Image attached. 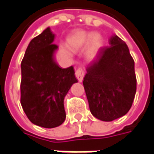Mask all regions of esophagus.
<instances>
[{
    "mask_svg": "<svg viewBox=\"0 0 154 154\" xmlns=\"http://www.w3.org/2000/svg\"><path fill=\"white\" fill-rule=\"evenodd\" d=\"M75 75H76V77L77 78V80L79 81L80 82H82V80H83L84 75H85V70H84V68H82V67H78L77 70H76Z\"/></svg>",
    "mask_w": 154,
    "mask_h": 154,
    "instance_id": "1",
    "label": "esophagus"
}]
</instances>
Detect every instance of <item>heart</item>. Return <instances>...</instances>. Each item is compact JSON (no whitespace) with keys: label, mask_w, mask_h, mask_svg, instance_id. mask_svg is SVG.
<instances>
[{"label":"heart","mask_w":154,"mask_h":154,"mask_svg":"<svg viewBox=\"0 0 154 154\" xmlns=\"http://www.w3.org/2000/svg\"><path fill=\"white\" fill-rule=\"evenodd\" d=\"M87 44V54L91 58H93L103 47V37L99 33H91L87 31H77L71 35L67 39V45L72 50L81 49ZM65 53L69 54L65 51Z\"/></svg>","instance_id":"obj_1"}]
</instances>
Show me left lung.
Wrapping results in <instances>:
<instances>
[{"label": "left lung", "instance_id": "1", "mask_svg": "<svg viewBox=\"0 0 154 154\" xmlns=\"http://www.w3.org/2000/svg\"><path fill=\"white\" fill-rule=\"evenodd\" d=\"M110 46L100 49L97 60L89 64L83 86L89 108L96 118L112 121L125 116L136 93L134 61L127 44L117 35Z\"/></svg>", "mask_w": 154, "mask_h": 154}]
</instances>
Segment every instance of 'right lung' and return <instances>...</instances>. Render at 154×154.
Listing matches in <instances>:
<instances>
[{
	"label": "right lung",
	"mask_w": 154,
	"mask_h": 154,
	"mask_svg": "<svg viewBox=\"0 0 154 154\" xmlns=\"http://www.w3.org/2000/svg\"><path fill=\"white\" fill-rule=\"evenodd\" d=\"M54 38L50 28L45 29L30 41L21 62L22 108L33 124L48 129L64 122V97L77 82L73 67L62 68L54 59Z\"/></svg>",
	"instance_id": "1"
}]
</instances>
